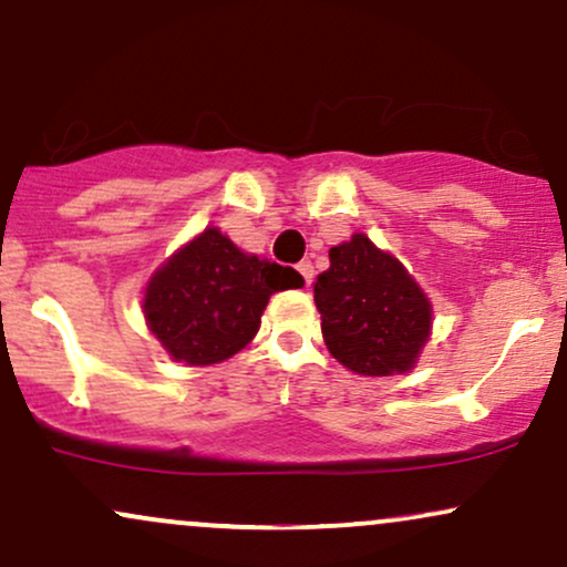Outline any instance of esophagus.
Instances as JSON below:
<instances>
[{"label":"esophagus","mask_w":567,"mask_h":567,"mask_svg":"<svg viewBox=\"0 0 567 567\" xmlns=\"http://www.w3.org/2000/svg\"><path fill=\"white\" fill-rule=\"evenodd\" d=\"M298 271H301V277L306 279V285L313 282V264H311V261H301V264H298Z\"/></svg>","instance_id":"esophagus-1"}]
</instances>
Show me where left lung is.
<instances>
[{
	"instance_id": "left-lung-1",
	"label": "left lung",
	"mask_w": 567,
	"mask_h": 567,
	"mask_svg": "<svg viewBox=\"0 0 567 567\" xmlns=\"http://www.w3.org/2000/svg\"><path fill=\"white\" fill-rule=\"evenodd\" d=\"M313 303L327 351L364 378L414 370L431 340V298L399 258L361 231L330 248V269L313 282Z\"/></svg>"
}]
</instances>
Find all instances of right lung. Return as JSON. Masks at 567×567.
<instances>
[{
    "label": "right lung",
    "mask_w": 567,
    "mask_h": 567,
    "mask_svg": "<svg viewBox=\"0 0 567 567\" xmlns=\"http://www.w3.org/2000/svg\"><path fill=\"white\" fill-rule=\"evenodd\" d=\"M301 285L296 269L245 254L221 229L208 227L153 271L142 313L174 361L210 367L256 338L275 292Z\"/></svg>",
    "instance_id": "right-lung-1"
}]
</instances>
